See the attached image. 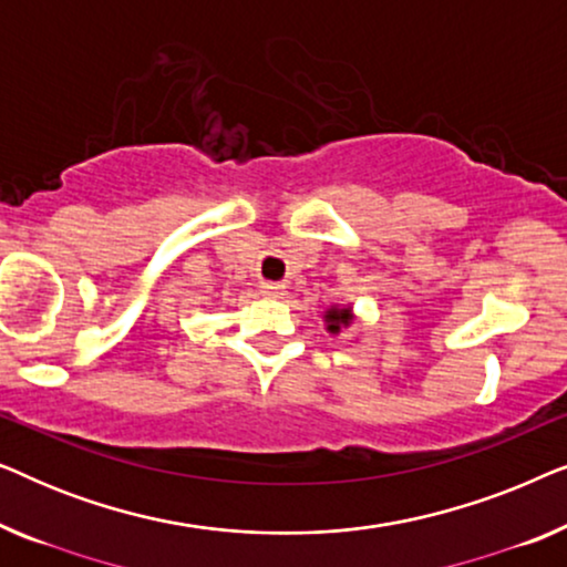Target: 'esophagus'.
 I'll use <instances>...</instances> for the list:
<instances>
[{"mask_svg":"<svg viewBox=\"0 0 567 567\" xmlns=\"http://www.w3.org/2000/svg\"><path fill=\"white\" fill-rule=\"evenodd\" d=\"M260 289H262V293H266V297H281V293H284V286L274 284V281H266L260 286Z\"/></svg>","mask_w":567,"mask_h":567,"instance_id":"1","label":"esophagus"}]
</instances>
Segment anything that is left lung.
I'll list each match as a JSON object with an SVG mask.
<instances>
[{"label":"left lung","instance_id":"left-lung-1","mask_svg":"<svg viewBox=\"0 0 567 567\" xmlns=\"http://www.w3.org/2000/svg\"><path fill=\"white\" fill-rule=\"evenodd\" d=\"M322 320H324V328H328V332L330 336H338L340 330L343 328H351V322H353V309L351 307H330L328 312L322 315Z\"/></svg>","mask_w":567,"mask_h":567}]
</instances>
